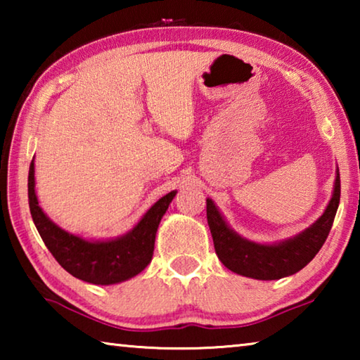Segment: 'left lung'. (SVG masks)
Returning <instances> with one entry per match:
<instances>
[{
  "mask_svg": "<svg viewBox=\"0 0 360 360\" xmlns=\"http://www.w3.org/2000/svg\"><path fill=\"white\" fill-rule=\"evenodd\" d=\"M340 205V172L335 173L332 198L318 221L292 238L279 243H255L236 233L211 198H206V217L219 260L236 275L273 281L294 275L307 266L324 245Z\"/></svg>",
  "mask_w": 360,
  "mask_h": 360,
  "instance_id": "8db88e82",
  "label": "left lung"
}]
</instances>
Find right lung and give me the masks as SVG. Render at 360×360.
<instances>
[{
	"label": "right lung",
	"instance_id": "1",
	"mask_svg": "<svg viewBox=\"0 0 360 360\" xmlns=\"http://www.w3.org/2000/svg\"><path fill=\"white\" fill-rule=\"evenodd\" d=\"M34 184V160H32L28 173V202L42 241L70 275L98 285L124 283L139 275L150 264L158 224L178 193L172 191L163 195L127 233L109 240H87L70 233L49 219L39 206Z\"/></svg>",
	"mask_w": 360,
	"mask_h": 360
}]
</instances>
